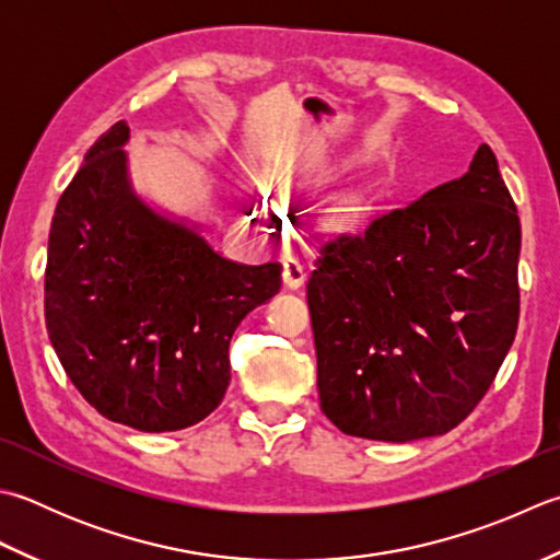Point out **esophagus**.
I'll return each mask as SVG.
<instances>
[{
    "label": "esophagus",
    "mask_w": 560,
    "mask_h": 560,
    "mask_svg": "<svg viewBox=\"0 0 560 560\" xmlns=\"http://www.w3.org/2000/svg\"><path fill=\"white\" fill-rule=\"evenodd\" d=\"M305 277H308V273H305L299 259L289 257L287 261H283V283H287L289 289H301L305 283Z\"/></svg>",
    "instance_id": "obj_1"
}]
</instances>
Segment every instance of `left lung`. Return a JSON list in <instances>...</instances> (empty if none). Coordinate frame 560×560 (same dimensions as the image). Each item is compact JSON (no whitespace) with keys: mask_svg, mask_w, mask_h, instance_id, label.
Wrapping results in <instances>:
<instances>
[{"mask_svg":"<svg viewBox=\"0 0 560 560\" xmlns=\"http://www.w3.org/2000/svg\"><path fill=\"white\" fill-rule=\"evenodd\" d=\"M520 247L488 145L462 179L325 243L308 308L320 408L337 430L412 442L464 422L517 332Z\"/></svg>","mask_w":560,"mask_h":560,"instance_id":"8db88e82","label":"left lung"}]
</instances>
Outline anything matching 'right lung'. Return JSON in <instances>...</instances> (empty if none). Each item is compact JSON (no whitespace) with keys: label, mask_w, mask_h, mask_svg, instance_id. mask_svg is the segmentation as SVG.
<instances>
[{"label":"right lung","mask_w":560,"mask_h":560,"mask_svg":"<svg viewBox=\"0 0 560 560\" xmlns=\"http://www.w3.org/2000/svg\"><path fill=\"white\" fill-rule=\"evenodd\" d=\"M118 120L62 191L48 237L46 327L65 374L106 420L174 432L230 383L243 317L281 289V265L230 261L133 191Z\"/></svg>","instance_id":"right-lung-1"}]
</instances>
